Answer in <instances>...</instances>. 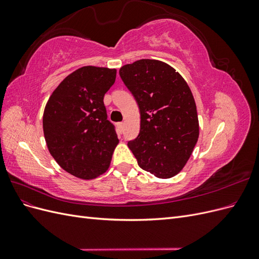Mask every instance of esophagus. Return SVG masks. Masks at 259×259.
<instances>
[{
	"label": "esophagus",
	"instance_id": "obj_1",
	"mask_svg": "<svg viewBox=\"0 0 259 259\" xmlns=\"http://www.w3.org/2000/svg\"><path fill=\"white\" fill-rule=\"evenodd\" d=\"M117 126H119V128H120V133H122L123 132V127H124V123L120 122L119 124H117Z\"/></svg>",
	"mask_w": 259,
	"mask_h": 259
}]
</instances>
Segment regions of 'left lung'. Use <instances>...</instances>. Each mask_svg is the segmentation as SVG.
<instances>
[{"mask_svg": "<svg viewBox=\"0 0 259 259\" xmlns=\"http://www.w3.org/2000/svg\"><path fill=\"white\" fill-rule=\"evenodd\" d=\"M140 111V131L127 143L138 165L170 178L186 165L199 138L197 106L184 77L165 62L140 59L120 69Z\"/></svg>", "mask_w": 259, "mask_h": 259, "instance_id": "8db88e82", "label": "left lung"}]
</instances>
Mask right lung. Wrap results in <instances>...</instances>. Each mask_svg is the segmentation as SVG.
I'll return each mask as SVG.
<instances>
[{
	"label": "right lung",
	"mask_w": 259,
	"mask_h": 259,
	"mask_svg": "<svg viewBox=\"0 0 259 259\" xmlns=\"http://www.w3.org/2000/svg\"><path fill=\"white\" fill-rule=\"evenodd\" d=\"M115 75V69L82 67L57 86L46 104V145L59 165L75 177L96 178L110 165L119 139L104 96Z\"/></svg>",
	"instance_id": "right-lung-1"
}]
</instances>
